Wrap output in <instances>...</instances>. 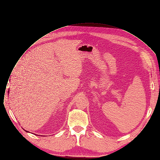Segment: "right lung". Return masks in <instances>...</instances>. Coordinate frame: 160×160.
<instances>
[{
	"label": "right lung",
	"instance_id": "add662e5",
	"mask_svg": "<svg viewBox=\"0 0 160 160\" xmlns=\"http://www.w3.org/2000/svg\"><path fill=\"white\" fill-rule=\"evenodd\" d=\"M8 93H9V91H8ZM25 131H26V130H25ZM26 132H28V131H26Z\"/></svg>",
	"mask_w": 160,
	"mask_h": 160
}]
</instances>
